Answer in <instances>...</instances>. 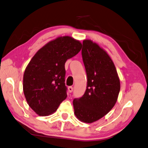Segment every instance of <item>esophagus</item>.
Returning a JSON list of instances; mask_svg holds the SVG:
<instances>
[{"instance_id":"34e87169","label":"esophagus","mask_w":148,"mask_h":148,"mask_svg":"<svg viewBox=\"0 0 148 148\" xmlns=\"http://www.w3.org/2000/svg\"><path fill=\"white\" fill-rule=\"evenodd\" d=\"M68 90H69V93H71L73 92V88L72 86H69L68 87Z\"/></svg>"}]
</instances>
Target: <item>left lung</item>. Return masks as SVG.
Segmentation results:
<instances>
[{
	"mask_svg": "<svg viewBox=\"0 0 148 148\" xmlns=\"http://www.w3.org/2000/svg\"><path fill=\"white\" fill-rule=\"evenodd\" d=\"M82 56L87 75L84 94L73 101L80 121L92 123L112 109L117 101L120 82L114 64L107 52L90 40L82 42Z\"/></svg>",
	"mask_w": 148,
	"mask_h": 148,
	"instance_id": "1",
	"label": "left lung"
}]
</instances>
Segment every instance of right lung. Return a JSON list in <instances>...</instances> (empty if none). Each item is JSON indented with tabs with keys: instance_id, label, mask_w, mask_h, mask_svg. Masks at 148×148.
<instances>
[{
	"instance_id": "right-lung-1",
	"label": "right lung",
	"mask_w": 148,
	"mask_h": 148,
	"mask_svg": "<svg viewBox=\"0 0 148 148\" xmlns=\"http://www.w3.org/2000/svg\"><path fill=\"white\" fill-rule=\"evenodd\" d=\"M81 48L78 40L69 36L58 37L31 59L23 75V92L28 105L39 116L53 114L66 99L65 63Z\"/></svg>"
}]
</instances>
